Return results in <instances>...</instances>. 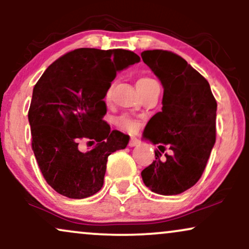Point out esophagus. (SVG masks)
Returning <instances> with one entry per match:
<instances>
[{"mask_svg":"<svg viewBox=\"0 0 249 249\" xmlns=\"http://www.w3.org/2000/svg\"><path fill=\"white\" fill-rule=\"evenodd\" d=\"M139 142H139V139H137V138H133V137H132V138L130 139V142H128V146H130V147L137 146V145H138Z\"/></svg>","mask_w":249,"mask_h":249,"instance_id":"34e87169","label":"esophagus"}]
</instances>
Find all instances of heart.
<instances>
[{
    "mask_svg": "<svg viewBox=\"0 0 249 249\" xmlns=\"http://www.w3.org/2000/svg\"><path fill=\"white\" fill-rule=\"evenodd\" d=\"M153 84H157V82L154 81L153 78H150V77H141V78L137 79V83H136L137 89H138L141 92H142L144 90H146L147 88H150L151 85ZM112 88L113 87H110V89L107 90V99L110 98L111 93H112ZM116 124L121 128H124V130H127V131H134L137 130V127H138V123L127 116L118 117V118L116 119Z\"/></svg>",
    "mask_w": 249,
    "mask_h": 249,
    "instance_id": "1",
    "label": "heart"
}]
</instances>
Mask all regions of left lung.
Masks as SVG:
<instances>
[{
  "mask_svg": "<svg viewBox=\"0 0 249 249\" xmlns=\"http://www.w3.org/2000/svg\"><path fill=\"white\" fill-rule=\"evenodd\" d=\"M142 58L164 88L161 111L142 134L158 148L142 178L152 192L176 196L194 186L204 173L215 142L216 101L206 78L177 53L146 50ZM166 147L171 153L162 157Z\"/></svg>",
  "mask_w": 249,
  "mask_h": 249,
  "instance_id": "left-lung-1",
  "label": "left lung"
}]
</instances>
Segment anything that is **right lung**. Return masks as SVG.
Instances as JSON below:
<instances>
[{"instance_id": "add662e5", "label": "right lung", "mask_w": 249, "mask_h": 249, "mask_svg": "<svg viewBox=\"0 0 249 249\" xmlns=\"http://www.w3.org/2000/svg\"><path fill=\"white\" fill-rule=\"evenodd\" d=\"M141 61L128 50L81 48L49 65L33 91L31 147L45 181L57 193L83 199L104 184L107 157L126 147L130 137L103 121L107 96L118 71ZM81 139L97 142L88 153Z\"/></svg>"}]
</instances>
